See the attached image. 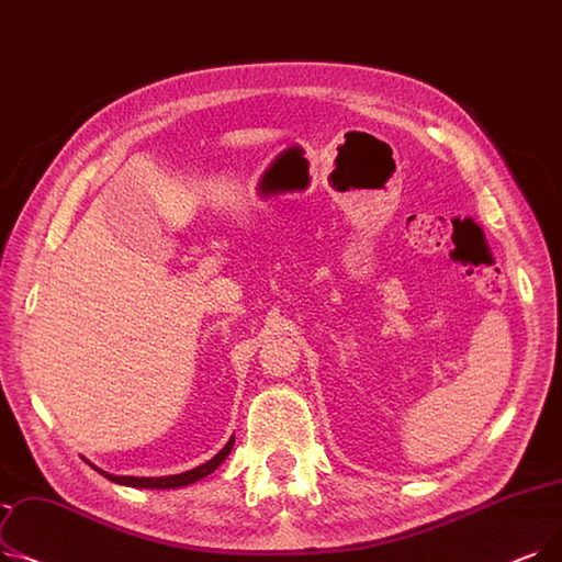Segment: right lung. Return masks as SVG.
Returning <instances> with one entry per match:
<instances>
[{
  "instance_id": "add662e5",
  "label": "right lung",
  "mask_w": 562,
  "mask_h": 562,
  "mask_svg": "<svg viewBox=\"0 0 562 562\" xmlns=\"http://www.w3.org/2000/svg\"><path fill=\"white\" fill-rule=\"evenodd\" d=\"M234 448V436L227 441V446L217 452L213 459H209L206 463H202V467L192 469V471H186V473H179V475H165V477H133V475H112V473H105L101 471L99 467H91L99 471L103 477H108L110 482H116V484H126V486H139V490H177V486H186V484H192L198 482L202 477H206L209 473H213L221 463L227 459V454L232 452Z\"/></svg>"
}]
</instances>
